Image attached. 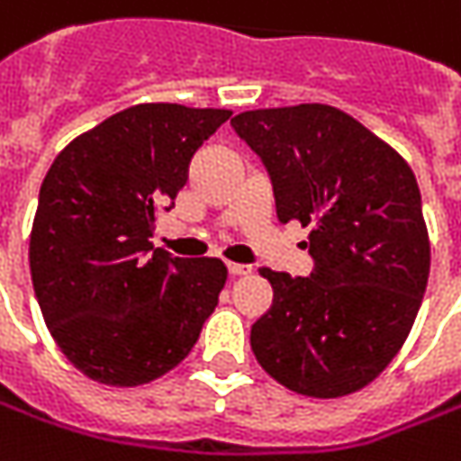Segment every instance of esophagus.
I'll list each match as a JSON object with an SVG mask.
<instances>
[{
  "label": "esophagus",
  "instance_id": "obj_1",
  "mask_svg": "<svg viewBox=\"0 0 461 461\" xmlns=\"http://www.w3.org/2000/svg\"><path fill=\"white\" fill-rule=\"evenodd\" d=\"M227 270H230V276H234V278H240V276H249V273H252V267H249V265H240V262H230V265H227Z\"/></svg>",
  "mask_w": 461,
  "mask_h": 461
}]
</instances>
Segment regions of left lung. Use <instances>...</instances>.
Returning a JSON list of instances; mask_svg holds the SVG:
<instances>
[{
	"instance_id": "left-lung-1",
	"label": "left lung",
	"mask_w": 461,
	"mask_h": 461,
	"mask_svg": "<svg viewBox=\"0 0 461 461\" xmlns=\"http://www.w3.org/2000/svg\"><path fill=\"white\" fill-rule=\"evenodd\" d=\"M231 127L267 167L280 221L311 227L309 278L260 270L273 306L252 324V352L298 395L357 393L403 347L429 283L416 176L329 104L242 112Z\"/></svg>"
}]
</instances>
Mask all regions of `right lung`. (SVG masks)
I'll return each mask as SVG.
<instances>
[{
  "mask_svg": "<svg viewBox=\"0 0 461 461\" xmlns=\"http://www.w3.org/2000/svg\"><path fill=\"white\" fill-rule=\"evenodd\" d=\"M230 109L137 104L58 152L30 231L42 319L76 370L114 388L181 365L227 283L216 258L152 247L158 214L188 181Z\"/></svg>",
  "mask_w": 461,
  "mask_h": 461,
  "instance_id": "add662e5",
  "label": "right lung"
}]
</instances>
